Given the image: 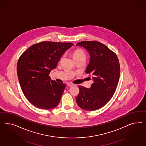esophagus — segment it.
Here are the masks:
<instances>
[{
  "instance_id": "1",
  "label": "esophagus",
  "mask_w": 146,
  "mask_h": 146,
  "mask_svg": "<svg viewBox=\"0 0 146 146\" xmlns=\"http://www.w3.org/2000/svg\"><path fill=\"white\" fill-rule=\"evenodd\" d=\"M67 84V86H68V87H72V86L74 85V84H72V83H68Z\"/></svg>"
}]
</instances>
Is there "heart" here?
Segmentation results:
<instances>
[{
    "label": "heart",
    "mask_w": 146,
    "mask_h": 146,
    "mask_svg": "<svg viewBox=\"0 0 146 146\" xmlns=\"http://www.w3.org/2000/svg\"><path fill=\"white\" fill-rule=\"evenodd\" d=\"M73 57L75 60L79 59H86V54L84 51L81 49H76L73 51L72 53Z\"/></svg>",
    "instance_id": "heart-1"
}]
</instances>
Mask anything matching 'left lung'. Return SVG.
<instances>
[{
    "label": "left lung",
    "instance_id": "8db88e82",
    "mask_svg": "<svg viewBox=\"0 0 146 146\" xmlns=\"http://www.w3.org/2000/svg\"><path fill=\"white\" fill-rule=\"evenodd\" d=\"M76 46L88 52L90 60L86 73L94 81L90 88L79 86L76 101L80 108L94 111L106 105L113 96L119 79V62L116 54L97 41H83Z\"/></svg>",
    "mask_w": 146,
    "mask_h": 146
}]
</instances>
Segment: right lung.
Here are the masks:
<instances>
[{
    "label": "right lung",
    "mask_w": 146,
    "mask_h": 146,
    "mask_svg": "<svg viewBox=\"0 0 146 146\" xmlns=\"http://www.w3.org/2000/svg\"><path fill=\"white\" fill-rule=\"evenodd\" d=\"M73 45L72 43L42 42L33 45L19 58V81L25 96L34 106L46 110L58 105L66 84L51 80L49 75Z\"/></svg>",
    "instance_id": "add662e5"
}]
</instances>
